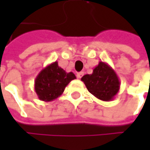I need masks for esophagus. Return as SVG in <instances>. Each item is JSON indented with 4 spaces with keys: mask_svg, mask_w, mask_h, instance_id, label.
I'll return each instance as SVG.
<instances>
[{
    "mask_svg": "<svg viewBox=\"0 0 150 150\" xmlns=\"http://www.w3.org/2000/svg\"><path fill=\"white\" fill-rule=\"evenodd\" d=\"M83 75H84V73H83V72H79V73H77V74H76V76H77V78H78V79H81V76H82Z\"/></svg>",
    "mask_w": 150,
    "mask_h": 150,
    "instance_id": "1",
    "label": "esophagus"
}]
</instances>
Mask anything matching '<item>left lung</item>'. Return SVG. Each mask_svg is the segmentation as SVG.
Instances as JSON below:
<instances>
[{"label": "left lung", "instance_id": "left-lung-1", "mask_svg": "<svg viewBox=\"0 0 150 150\" xmlns=\"http://www.w3.org/2000/svg\"><path fill=\"white\" fill-rule=\"evenodd\" d=\"M81 80L89 93L104 102L112 101L120 89V81L116 73L103 62L98 63L92 74L83 75Z\"/></svg>", "mask_w": 150, "mask_h": 150}]
</instances>
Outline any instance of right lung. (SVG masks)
I'll list each match as a JSON object with an SVG mask.
<instances>
[{
	"mask_svg": "<svg viewBox=\"0 0 150 150\" xmlns=\"http://www.w3.org/2000/svg\"><path fill=\"white\" fill-rule=\"evenodd\" d=\"M73 72L67 73L54 62L45 67L35 80V90L41 101L51 102L58 98L67 85L75 79Z\"/></svg>",
	"mask_w": 150,
	"mask_h": 150,
	"instance_id": "obj_1",
	"label": "right lung"
}]
</instances>
